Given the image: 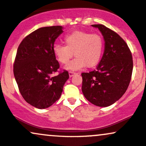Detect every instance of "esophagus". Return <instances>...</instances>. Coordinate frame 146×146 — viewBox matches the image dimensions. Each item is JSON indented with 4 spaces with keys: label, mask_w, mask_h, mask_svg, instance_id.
<instances>
[{
    "label": "esophagus",
    "mask_w": 146,
    "mask_h": 146,
    "mask_svg": "<svg viewBox=\"0 0 146 146\" xmlns=\"http://www.w3.org/2000/svg\"><path fill=\"white\" fill-rule=\"evenodd\" d=\"M75 72H72V71H70L69 72V76H70V77H72L75 74Z\"/></svg>",
    "instance_id": "esophagus-1"
}]
</instances>
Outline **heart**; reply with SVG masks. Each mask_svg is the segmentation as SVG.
<instances>
[{"label":"heart","instance_id":"heart-1","mask_svg":"<svg viewBox=\"0 0 146 146\" xmlns=\"http://www.w3.org/2000/svg\"><path fill=\"white\" fill-rule=\"evenodd\" d=\"M66 46L54 44L52 51L56 60L66 65L73 57L67 68L70 70H78L87 66L93 68L100 62L103 54L104 42L98 33L76 31L64 37Z\"/></svg>","mask_w":146,"mask_h":146}]
</instances>
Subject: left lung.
<instances>
[{
  "mask_svg": "<svg viewBox=\"0 0 146 146\" xmlns=\"http://www.w3.org/2000/svg\"><path fill=\"white\" fill-rule=\"evenodd\" d=\"M92 26L102 33L105 49L96 69L81 74L82 92L94 105L108 107L127 90L133 73V56L127 44L117 33L103 25Z\"/></svg>",
  "mask_w": 146,
  "mask_h": 146,
  "instance_id": "obj_1",
  "label": "left lung"
}]
</instances>
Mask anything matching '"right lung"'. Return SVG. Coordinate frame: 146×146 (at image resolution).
Masks as SVG:
<instances>
[{
    "mask_svg": "<svg viewBox=\"0 0 146 146\" xmlns=\"http://www.w3.org/2000/svg\"><path fill=\"white\" fill-rule=\"evenodd\" d=\"M61 26L39 28L26 36L19 45L13 74L19 91L27 102L38 109L50 107L59 99L69 78L52 51L55 39L62 33ZM59 72L56 76L52 74Z\"/></svg>",
    "mask_w": 146,
    "mask_h": 146,
    "instance_id": "add662e5",
    "label": "right lung"
}]
</instances>
